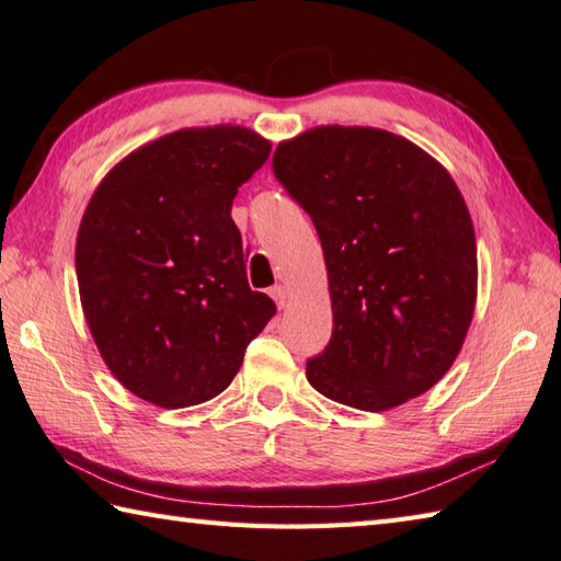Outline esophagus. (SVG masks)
Listing matches in <instances>:
<instances>
[{
	"label": "esophagus",
	"mask_w": 561,
	"mask_h": 561,
	"mask_svg": "<svg viewBox=\"0 0 561 561\" xmlns=\"http://www.w3.org/2000/svg\"><path fill=\"white\" fill-rule=\"evenodd\" d=\"M271 295H273V300H276V305L280 307V310H283L285 305H288V288H285V285H276V288L271 290Z\"/></svg>",
	"instance_id": "obj_1"
}]
</instances>
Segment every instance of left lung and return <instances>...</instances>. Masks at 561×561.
<instances>
[{
  "instance_id": "obj_1",
  "label": "left lung",
  "mask_w": 561,
  "mask_h": 561,
  "mask_svg": "<svg viewBox=\"0 0 561 561\" xmlns=\"http://www.w3.org/2000/svg\"><path fill=\"white\" fill-rule=\"evenodd\" d=\"M273 174L312 217L334 329L307 360L317 392L385 411L450 370L477 300V242L436 159L377 128L322 125L280 142Z\"/></svg>"
}]
</instances>
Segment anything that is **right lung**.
<instances>
[{
  "label": "right lung",
  "mask_w": 561,
  "mask_h": 561,
  "mask_svg": "<svg viewBox=\"0 0 561 561\" xmlns=\"http://www.w3.org/2000/svg\"><path fill=\"white\" fill-rule=\"evenodd\" d=\"M271 142L239 125L176 130L113 167L77 234V283L101 358L145 402L193 407L234 380L276 314L247 283L232 220Z\"/></svg>",
  "instance_id": "obj_1"
}]
</instances>
